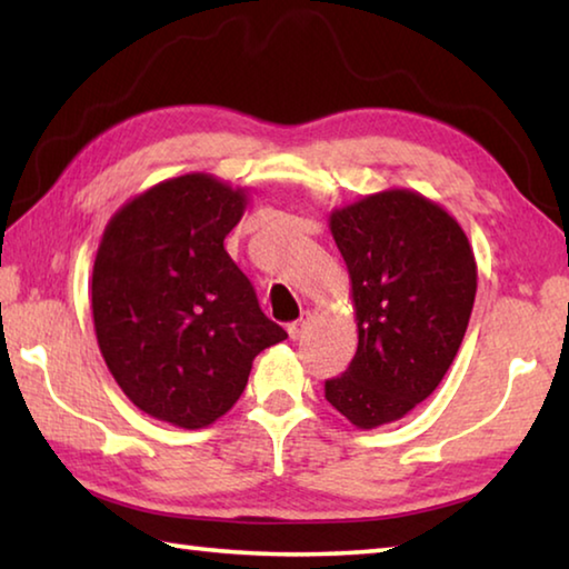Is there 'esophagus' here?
Returning a JSON list of instances; mask_svg holds the SVG:
<instances>
[{
	"label": "esophagus",
	"instance_id": "esophagus-1",
	"mask_svg": "<svg viewBox=\"0 0 569 569\" xmlns=\"http://www.w3.org/2000/svg\"><path fill=\"white\" fill-rule=\"evenodd\" d=\"M308 319H311V313H301V319L298 321H293V323H288V336H291L293 341H298L303 336V331H306V326H308Z\"/></svg>",
	"mask_w": 569,
	"mask_h": 569
}]
</instances>
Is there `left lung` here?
Wrapping results in <instances>:
<instances>
[{
  "label": "left lung",
  "mask_w": 569,
  "mask_h": 569,
  "mask_svg": "<svg viewBox=\"0 0 569 569\" xmlns=\"http://www.w3.org/2000/svg\"><path fill=\"white\" fill-rule=\"evenodd\" d=\"M351 278L359 349L326 401L353 427L397 421L435 391L465 339L477 263L465 230L413 190H383L331 213Z\"/></svg>",
  "instance_id": "left-lung-1"
}]
</instances>
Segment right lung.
<instances>
[{"instance_id": "1", "label": "right lung", "mask_w": 569, "mask_h": 569, "mask_svg": "<svg viewBox=\"0 0 569 569\" xmlns=\"http://www.w3.org/2000/svg\"><path fill=\"white\" fill-rule=\"evenodd\" d=\"M246 190L190 172L124 203L92 268L94 333L134 407L200 429L233 407L253 359L288 339L223 246Z\"/></svg>"}]
</instances>
